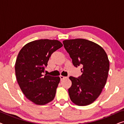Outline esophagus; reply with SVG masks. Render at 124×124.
Masks as SVG:
<instances>
[{"mask_svg":"<svg viewBox=\"0 0 124 124\" xmlns=\"http://www.w3.org/2000/svg\"><path fill=\"white\" fill-rule=\"evenodd\" d=\"M60 78L61 81L63 80V79H64L67 78V77H64V76H60Z\"/></svg>","mask_w":124,"mask_h":124,"instance_id":"obj_1","label":"esophagus"}]
</instances>
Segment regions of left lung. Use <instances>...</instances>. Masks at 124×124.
I'll return each mask as SVG.
<instances>
[{
    "mask_svg": "<svg viewBox=\"0 0 124 124\" xmlns=\"http://www.w3.org/2000/svg\"><path fill=\"white\" fill-rule=\"evenodd\" d=\"M62 43L74 67H82L81 76L69 77L72 81L68 89L69 97L78 106L90 104L106 84L109 69L107 55L98 44L85 39L65 40Z\"/></svg>",
    "mask_w": 124,
    "mask_h": 124,
    "instance_id": "1",
    "label": "left lung"
}]
</instances>
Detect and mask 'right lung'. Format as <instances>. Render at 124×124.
<instances>
[{"label":"right lung","instance_id":"1","mask_svg":"<svg viewBox=\"0 0 124 124\" xmlns=\"http://www.w3.org/2000/svg\"><path fill=\"white\" fill-rule=\"evenodd\" d=\"M62 46L57 40H36L25 45L18 54L17 81L26 98L35 104L45 105L55 98L60 77L43 73L51 54Z\"/></svg>","mask_w":124,"mask_h":124}]
</instances>
